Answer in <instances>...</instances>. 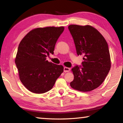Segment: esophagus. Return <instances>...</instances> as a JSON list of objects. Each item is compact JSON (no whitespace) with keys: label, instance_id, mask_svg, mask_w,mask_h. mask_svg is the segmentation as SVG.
Returning <instances> with one entry per match:
<instances>
[{"label":"esophagus","instance_id":"34e87169","mask_svg":"<svg viewBox=\"0 0 123 123\" xmlns=\"http://www.w3.org/2000/svg\"><path fill=\"white\" fill-rule=\"evenodd\" d=\"M63 70H64V72H68L70 71V68H68V67H64V68H63Z\"/></svg>","mask_w":123,"mask_h":123}]
</instances>
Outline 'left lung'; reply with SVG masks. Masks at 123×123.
<instances>
[{"mask_svg":"<svg viewBox=\"0 0 123 123\" xmlns=\"http://www.w3.org/2000/svg\"><path fill=\"white\" fill-rule=\"evenodd\" d=\"M68 29L77 54L84 56L82 66L76 65L72 69L74 80L70 86L79 91H91L104 82L111 68L107 43L103 35L90 25H70Z\"/></svg>","mask_w":123,"mask_h":123,"instance_id":"1","label":"left lung"}]
</instances>
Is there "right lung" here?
Returning a JSON list of instances; mask_svg holds the SVG:
<instances>
[{
	"instance_id": "right-lung-1",
	"label": "right lung",
	"mask_w": 123,
	"mask_h": 123,
	"mask_svg": "<svg viewBox=\"0 0 123 123\" xmlns=\"http://www.w3.org/2000/svg\"><path fill=\"white\" fill-rule=\"evenodd\" d=\"M64 27H46L30 31L20 42L15 63L20 80L31 92L41 94L53 88L63 67L48 62Z\"/></svg>"
}]
</instances>
